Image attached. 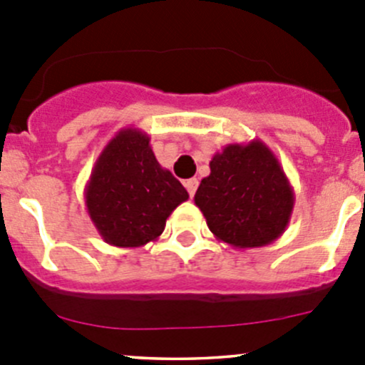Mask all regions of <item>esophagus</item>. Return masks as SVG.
Listing matches in <instances>:
<instances>
[{
    "label": "esophagus",
    "instance_id": "obj_1",
    "mask_svg": "<svg viewBox=\"0 0 365 365\" xmlns=\"http://www.w3.org/2000/svg\"><path fill=\"white\" fill-rule=\"evenodd\" d=\"M197 185H200L197 178H190V180H187V182H185V189H187V192H189L190 197H194V194H196Z\"/></svg>",
    "mask_w": 365,
    "mask_h": 365
}]
</instances>
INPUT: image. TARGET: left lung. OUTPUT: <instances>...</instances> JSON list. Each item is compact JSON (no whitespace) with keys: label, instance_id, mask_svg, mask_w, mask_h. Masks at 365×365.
<instances>
[{"label":"left lung","instance_id":"1","mask_svg":"<svg viewBox=\"0 0 365 365\" xmlns=\"http://www.w3.org/2000/svg\"><path fill=\"white\" fill-rule=\"evenodd\" d=\"M194 203L217 240L235 249H256L284 233L295 192L274 152L252 139L226 145L212 157Z\"/></svg>","mask_w":365,"mask_h":365}]
</instances>
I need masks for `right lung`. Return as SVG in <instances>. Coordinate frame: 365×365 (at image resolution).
Segmentation results:
<instances>
[{
	"instance_id": "1",
	"label": "right lung",
	"mask_w": 365,
	"mask_h": 365,
	"mask_svg": "<svg viewBox=\"0 0 365 365\" xmlns=\"http://www.w3.org/2000/svg\"><path fill=\"white\" fill-rule=\"evenodd\" d=\"M185 187L157 162L146 132L125 127L106 145L84 187L88 215L106 244L135 249L155 242Z\"/></svg>"
}]
</instances>
